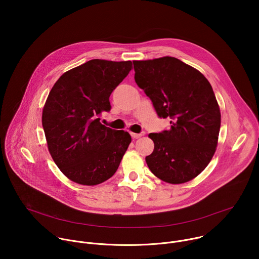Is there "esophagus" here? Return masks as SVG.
<instances>
[{"label": "esophagus", "instance_id": "esophagus-1", "mask_svg": "<svg viewBox=\"0 0 259 259\" xmlns=\"http://www.w3.org/2000/svg\"><path fill=\"white\" fill-rule=\"evenodd\" d=\"M143 135H144V132H141V133H131V136H132L133 138H135V139L140 138V137L143 136Z\"/></svg>", "mask_w": 259, "mask_h": 259}]
</instances>
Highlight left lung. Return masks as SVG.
<instances>
[{
    "mask_svg": "<svg viewBox=\"0 0 259 259\" xmlns=\"http://www.w3.org/2000/svg\"><path fill=\"white\" fill-rule=\"evenodd\" d=\"M133 64L135 82L158 117L171 119L169 130L149 135L155 149L146 164L163 181H190L207 167L217 146L220 110L213 89L199 70L175 57Z\"/></svg>",
    "mask_w": 259,
    "mask_h": 259,
    "instance_id": "1",
    "label": "left lung"
}]
</instances>
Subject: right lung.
Returning <instances> with one entry per match:
<instances>
[{
    "mask_svg": "<svg viewBox=\"0 0 259 259\" xmlns=\"http://www.w3.org/2000/svg\"><path fill=\"white\" fill-rule=\"evenodd\" d=\"M131 68V61L92 59L64 72L51 89L42 124L52 159L70 180L96 186L118 170L131 136L102 125L100 116Z\"/></svg>",
    "mask_w": 259,
    "mask_h": 259,
    "instance_id": "add662e5",
    "label": "right lung"
}]
</instances>
